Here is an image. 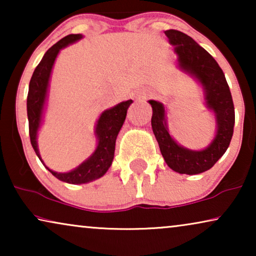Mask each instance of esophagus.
<instances>
[{
  "instance_id": "1",
  "label": "esophagus",
  "mask_w": 256,
  "mask_h": 256,
  "mask_svg": "<svg viewBox=\"0 0 256 256\" xmlns=\"http://www.w3.org/2000/svg\"><path fill=\"white\" fill-rule=\"evenodd\" d=\"M152 94H154V92L152 90H146L144 92H143V98H150V96H152Z\"/></svg>"
}]
</instances>
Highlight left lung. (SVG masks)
Segmentation results:
<instances>
[{
    "label": "left lung",
    "mask_w": 256,
    "mask_h": 256,
    "mask_svg": "<svg viewBox=\"0 0 256 256\" xmlns=\"http://www.w3.org/2000/svg\"><path fill=\"white\" fill-rule=\"evenodd\" d=\"M177 54L178 66L198 80L204 90L205 104L214 113L216 132L202 150L184 148L170 135L163 104L149 100L152 107V127L168 166L178 174H197L214 166L228 148L233 136L234 104L225 74L216 59L190 36L178 30L164 31Z\"/></svg>",
    "instance_id": "1"
}]
</instances>
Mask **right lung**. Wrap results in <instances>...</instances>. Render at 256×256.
<instances>
[{"label":"right lung","mask_w":256,"mask_h":256,"mask_svg":"<svg viewBox=\"0 0 256 256\" xmlns=\"http://www.w3.org/2000/svg\"><path fill=\"white\" fill-rule=\"evenodd\" d=\"M82 34H68L60 40L57 42L54 46H51L45 52L43 59H42L37 68H34V74L31 76L29 84V93L26 99V110L28 120H29V135L31 146L40 160L42 157L38 152L37 146V134L40 130L42 118H43L44 106L46 102L48 82L54 68V60L57 58L59 51L68 45L74 43V42L82 40ZM132 100L122 101L116 106L110 108L102 112L99 120L96 126V136L98 138V146L94 152L82 162L79 166L68 172H56L45 166V168L54 174L59 180L65 182L68 184H85L88 182L96 180L98 178L102 177L107 170L110 169L114 158L115 152V141H116L118 134L126 120V115L129 106Z\"/></svg>","instance_id":"add662e5"}]
</instances>
